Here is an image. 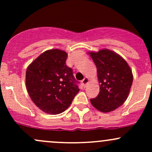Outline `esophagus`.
I'll return each instance as SVG.
<instances>
[{
    "label": "esophagus",
    "mask_w": 152,
    "mask_h": 152,
    "mask_svg": "<svg viewBox=\"0 0 152 152\" xmlns=\"http://www.w3.org/2000/svg\"><path fill=\"white\" fill-rule=\"evenodd\" d=\"M82 85H83L84 87H86V86H87V84L89 83V79H88V78H87V77H85V79H84L83 80H82Z\"/></svg>",
    "instance_id": "obj_1"
}]
</instances>
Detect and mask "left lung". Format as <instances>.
I'll use <instances>...</instances> for the list:
<instances>
[{"label": "left lung", "mask_w": 152, "mask_h": 152, "mask_svg": "<svg viewBox=\"0 0 152 152\" xmlns=\"http://www.w3.org/2000/svg\"><path fill=\"white\" fill-rule=\"evenodd\" d=\"M96 68L100 92L91 104L99 111H114L128 98L133 82L129 65L121 56L107 48L99 51H88Z\"/></svg>", "instance_id": "1"}]
</instances>
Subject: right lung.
Instances as JSON below:
<instances>
[{
	"instance_id": "add662e5",
	"label": "right lung",
	"mask_w": 152,
	"mask_h": 152,
	"mask_svg": "<svg viewBox=\"0 0 152 152\" xmlns=\"http://www.w3.org/2000/svg\"><path fill=\"white\" fill-rule=\"evenodd\" d=\"M65 50L50 49L41 53L26 69V87L32 102L49 115L63 113L79 91L72 69L66 66Z\"/></svg>"
}]
</instances>
